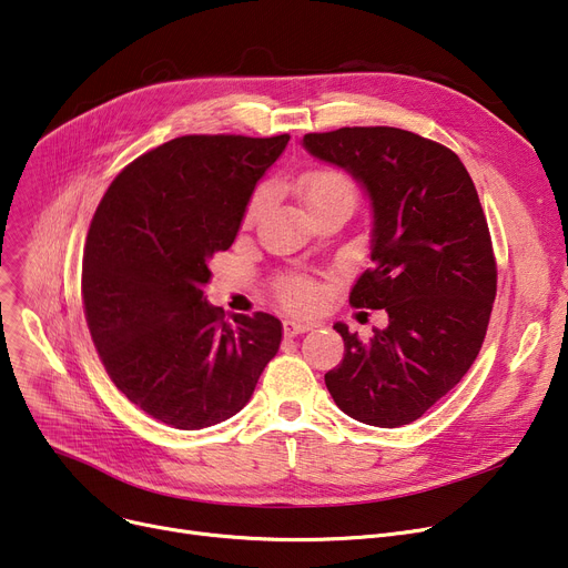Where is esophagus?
<instances>
[{"instance_id":"1","label":"esophagus","mask_w":568,"mask_h":568,"mask_svg":"<svg viewBox=\"0 0 568 568\" xmlns=\"http://www.w3.org/2000/svg\"><path fill=\"white\" fill-rule=\"evenodd\" d=\"M283 326H285V334L287 336H296V334H306V332H311L313 329V322H306V320H294V317H287L285 322H283Z\"/></svg>"}]
</instances>
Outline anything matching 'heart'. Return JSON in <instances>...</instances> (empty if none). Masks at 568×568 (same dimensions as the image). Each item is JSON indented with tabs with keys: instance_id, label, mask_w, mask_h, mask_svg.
<instances>
[{
	"instance_id": "obj_1",
	"label": "heart",
	"mask_w": 568,
	"mask_h": 568,
	"mask_svg": "<svg viewBox=\"0 0 568 568\" xmlns=\"http://www.w3.org/2000/svg\"><path fill=\"white\" fill-rule=\"evenodd\" d=\"M296 193H300L306 212H311V209L315 206H322L326 202H334V200H341V197H347V200H354V186L349 179L334 170V168H317V170H311V172H304L300 176V182H296ZM268 202V191L266 189H257L248 204H246V214H244V221L246 223H253L257 221V216L264 212V206ZM283 300L287 306L292 308H311L317 300V292L315 287L308 283V281H290L283 285L281 290Z\"/></svg>"
}]
</instances>
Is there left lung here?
<instances>
[{
	"instance_id": "8db88e82",
	"label": "left lung",
	"mask_w": 568,
	"mask_h": 568,
	"mask_svg": "<svg viewBox=\"0 0 568 568\" xmlns=\"http://www.w3.org/2000/svg\"><path fill=\"white\" fill-rule=\"evenodd\" d=\"M304 146L362 184L373 268L349 304L389 315L366 343L334 324L345 354L326 389L356 422L407 426L454 389L486 338L497 266L479 195L452 149L403 129L308 133Z\"/></svg>"
}]
</instances>
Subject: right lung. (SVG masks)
<instances>
[{
  "mask_svg": "<svg viewBox=\"0 0 568 568\" xmlns=\"http://www.w3.org/2000/svg\"><path fill=\"white\" fill-rule=\"evenodd\" d=\"M287 140L174 138L116 174L89 225V334L116 389L172 428H209L244 409L281 347L278 317L225 322L204 285Z\"/></svg>",
  "mask_w": 568,
  "mask_h": 568,
  "instance_id": "obj_1",
  "label": "right lung"
}]
</instances>
